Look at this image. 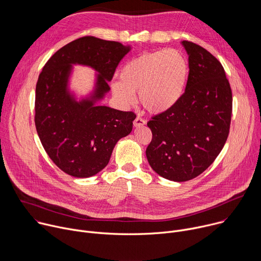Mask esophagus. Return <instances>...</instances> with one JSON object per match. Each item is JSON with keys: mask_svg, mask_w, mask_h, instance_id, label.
<instances>
[{"mask_svg": "<svg viewBox=\"0 0 261 261\" xmlns=\"http://www.w3.org/2000/svg\"><path fill=\"white\" fill-rule=\"evenodd\" d=\"M145 120L144 119H142V118H140V117H137L135 120H134V122H133V125H134V127H141V126H143V125H145Z\"/></svg>", "mask_w": 261, "mask_h": 261, "instance_id": "obj_1", "label": "esophagus"}]
</instances>
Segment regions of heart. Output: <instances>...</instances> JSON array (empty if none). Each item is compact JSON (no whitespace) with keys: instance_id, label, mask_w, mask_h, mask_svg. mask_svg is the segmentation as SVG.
Masks as SVG:
<instances>
[{"instance_id":"obj_1","label":"heart","mask_w":261,"mask_h":261,"mask_svg":"<svg viewBox=\"0 0 261 261\" xmlns=\"http://www.w3.org/2000/svg\"><path fill=\"white\" fill-rule=\"evenodd\" d=\"M189 77V63L177 49L144 53L128 61L120 71L121 82L111 84V91L123 104L133 103L135 92L148 111L162 114L181 99Z\"/></svg>"}]
</instances>
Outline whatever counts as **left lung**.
Instances as JSON below:
<instances>
[{"instance_id":"left-lung-1","label":"left lung","mask_w":261,"mask_h":261,"mask_svg":"<svg viewBox=\"0 0 261 261\" xmlns=\"http://www.w3.org/2000/svg\"><path fill=\"white\" fill-rule=\"evenodd\" d=\"M189 77L179 102L147 122L153 138L146 147L151 167L173 181L202 173L224 146L230 128L232 93L224 68L206 49L182 41Z\"/></svg>"}]
</instances>
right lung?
<instances>
[{"label": "right lung", "instance_id": "obj_1", "mask_svg": "<svg viewBox=\"0 0 261 261\" xmlns=\"http://www.w3.org/2000/svg\"><path fill=\"white\" fill-rule=\"evenodd\" d=\"M129 50L120 42L82 37L60 48L40 73L35 97L36 130L49 158L69 175L89 177L101 171L116 143L132 131L133 111L95 105L110 90L108 82ZM72 63L98 71L91 99L77 102L66 90Z\"/></svg>", "mask_w": 261, "mask_h": 261}]
</instances>
